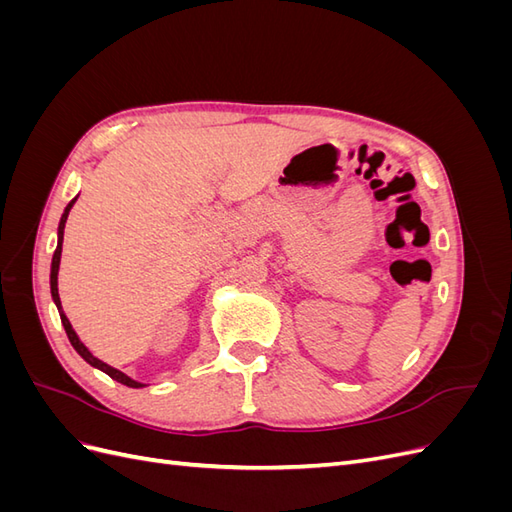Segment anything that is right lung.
<instances>
[{
  "mask_svg": "<svg viewBox=\"0 0 512 512\" xmlns=\"http://www.w3.org/2000/svg\"><path fill=\"white\" fill-rule=\"evenodd\" d=\"M76 198H79V196H74V198L70 200V203H68V207L64 209V213H61V220H59V226H57V250H55V254H53V262H51V297H53V303L57 305V312H59L61 324H64V329H66V335H68V339H70L72 348H74L76 352H79L91 367H96V369L104 371L106 376H111L113 380H117V382H121V384L130 386V389H141V386H147L145 382H138V380H134L132 376H128V374H126V371H121V369H117V367H113V365H108V363L100 361L98 356H94V352H91V350L81 342V337L76 335V331L72 329V324H70L68 316L64 314V309H61L59 290H57V273H59V262H61V243H64V228H66V220H68V213H70L72 205L76 203Z\"/></svg>",
  "mask_w": 512,
  "mask_h": 512,
  "instance_id": "1",
  "label": "right lung"
}]
</instances>
